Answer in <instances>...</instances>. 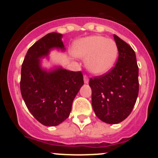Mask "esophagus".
Wrapping results in <instances>:
<instances>
[{
	"mask_svg": "<svg viewBox=\"0 0 158 158\" xmlns=\"http://www.w3.org/2000/svg\"><path fill=\"white\" fill-rule=\"evenodd\" d=\"M84 81H85V84L89 83V77H88L87 75H84Z\"/></svg>",
	"mask_w": 158,
	"mask_h": 158,
	"instance_id": "obj_1",
	"label": "esophagus"
}]
</instances>
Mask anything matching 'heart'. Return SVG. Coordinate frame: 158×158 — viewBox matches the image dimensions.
<instances>
[{
  "label": "heart",
  "instance_id": "obj_1",
  "mask_svg": "<svg viewBox=\"0 0 158 158\" xmlns=\"http://www.w3.org/2000/svg\"><path fill=\"white\" fill-rule=\"evenodd\" d=\"M118 47L114 40L104 36L93 35L75 42L73 53L78 58H86V67L94 74L106 73L115 65Z\"/></svg>",
  "mask_w": 158,
  "mask_h": 158
}]
</instances>
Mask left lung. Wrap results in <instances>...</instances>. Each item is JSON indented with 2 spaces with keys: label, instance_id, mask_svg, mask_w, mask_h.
I'll return each instance as SVG.
<instances>
[{
  "label": "left lung",
  "instance_id": "obj_1",
  "mask_svg": "<svg viewBox=\"0 0 158 158\" xmlns=\"http://www.w3.org/2000/svg\"><path fill=\"white\" fill-rule=\"evenodd\" d=\"M118 50L115 65L106 73L90 78L92 105L103 122L115 124L124 120L133 110L139 95V66L131 46L116 35Z\"/></svg>",
  "mask_w": 158,
  "mask_h": 158
}]
</instances>
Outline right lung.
Masks as SVG:
<instances>
[{"instance_id":"obj_1","label":"right lung","mask_w":158,"mask_h":158,"mask_svg":"<svg viewBox=\"0 0 158 158\" xmlns=\"http://www.w3.org/2000/svg\"><path fill=\"white\" fill-rule=\"evenodd\" d=\"M62 35L49 33L28 49L23 59L20 92L25 104L40 123L57 126L70 114L73 99L84 85L81 71L58 68L46 72L40 68V58L51 48L64 49Z\"/></svg>"}]
</instances>
